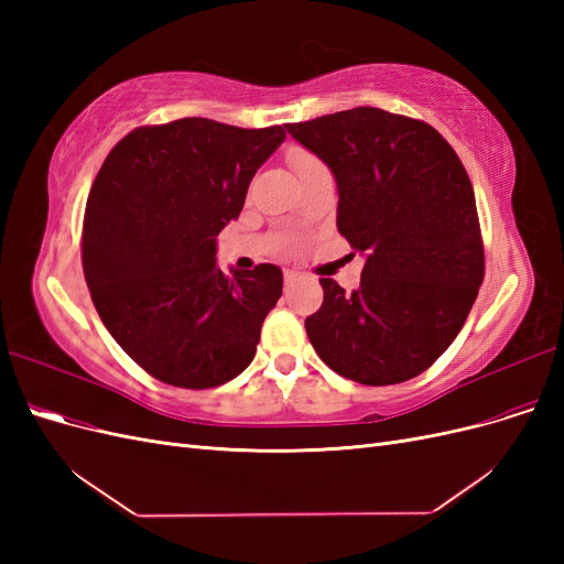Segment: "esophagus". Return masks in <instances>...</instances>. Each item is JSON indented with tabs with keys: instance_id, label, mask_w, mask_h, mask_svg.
<instances>
[{
	"instance_id": "esophagus-1",
	"label": "esophagus",
	"mask_w": 564,
	"mask_h": 564,
	"mask_svg": "<svg viewBox=\"0 0 564 564\" xmlns=\"http://www.w3.org/2000/svg\"><path fill=\"white\" fill-rule=\"evenodd\" d=\"M301 280V275H299V272H294V270H286L284 272V289H286V292H289V289H292V286H296V282Z\"/></svg>"
}]
</instances>
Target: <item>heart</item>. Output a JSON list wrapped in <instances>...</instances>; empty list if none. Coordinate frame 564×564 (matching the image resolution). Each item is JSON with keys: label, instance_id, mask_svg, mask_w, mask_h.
<instances>
[{"label": "heart", "instance_id": "b5f03b06", "mask_svg": "<svg viewBox=\"0 0 564 564\" xmlns=\"http://www.w3.org/2000/svg\"><path fill=\"white\" fill-rule=\"evenodd\" d=\"M289 162H292V166L296 169L299 176L305 174V172H311V169L322 164L315 155H311V152H305V150H292V152H289Z\"/></svg>", "mask_w": 564, "mask_h": 564}]
</instances>
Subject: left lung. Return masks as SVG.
<instances>
[{
  "label": "left lung",
  "mask_w": 564,
  "mask_h": 564,
  "mask_svg": "<svg viewBox=\"0 0 564 564\" xmlns=\"http://www.w3.org/2000/svg\"><path fill=\"white\" fill-rule=\"evenodd\" d=\"M286 131L332 169L336 228L365 256L355 292L319 280L324 301L305 317L315 352L365 386L419 377L452 346L485 278L464 164L431 124L381 108L344 110Z\"/></svg>",
  "instance_id": "obj_1"
}]
</instances>
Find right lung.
Masks as SVG:
<instances>
[{"mask_svg":"<svg viewBox=\"0 0 564 564\" xmlns=\"http://www.w3.org/2000/svg\"><path fill=\"white\" fill-rule=\"evenodd\" d=\"M284 139V127L183 117L131 131L100 166L84 214V278L106 329L155 379L214 388L253 360L282 270L224 275L216 237Z\"/></svg>","mask_w":564,"mask_h":564,"instance_id":"obj_1","label":"right lung"}]
</instances>
